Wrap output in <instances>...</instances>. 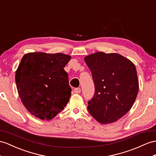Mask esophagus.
Masks as SVG:
<instances>
[{
  "instance_id": "obj_1",
  "label": "esophagus",
  "mask_w": 156,
  "mask_h": 156,
  "mask_svg": "<svg viewBox=\"0 0 156 156\" xmlns=\"http://www.w3.org/2000/svg\"><path fill=\"white\" fill-rule=\"evenodd\" d=\"M74 92L76 94H80L81 92V89L79 87H76V88L74 89Z\"/></svg>"
}]
</instances>
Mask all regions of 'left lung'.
I'll return each mask as SVG.
<instances>
[{"label": "left lung", "instance_id": "8db88e82", "mask_svg": "<svg viewBox=\"0 0 156 156\" xmlns=\"http://www.w3.org/2000/svg\"><path fill=\"white\" fill-rule=\"evenodd\" d=\"M95 86L87 110L97 121H117L131 107L137 97V72L130 60L117 53L97 52L84 58Z\"/></svg>", "mask_w": 156, "mask_h": 156}]
</instances>
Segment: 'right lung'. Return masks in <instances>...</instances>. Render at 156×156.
<instances>
[{
	"label": "right lung",
	"mask_w": 156,
	"mask_h": 156,
	"mask_svg": "<svg viewBox=\"0 0 156 156\" xmlns=\"http://www.w3.org/2000/svg\"><path fill=\"white\" fill-rule=\"evenodd\" d=\"M70 58L63 53L23 55L16 71V83L23 105L35 117L53 119L69 101L72 89L64 68Z\"/></svg>",
	"instance_id": "add662e5"
}]
</instances>
